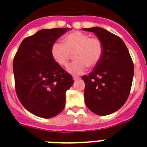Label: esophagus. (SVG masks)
Here are the masks:
<instances>
[{
	"mask_svg": "<svg viewBox=\"0 0 147 147\" xmlns=\"http://www.w3.org/2000/svg\"><path fill=\"white\" fill-rule=\"evenodd\" d=\"M80 79V77H76V76H74V81H77V80H79Z\"/></svg>",
	"mask_w": 147,
	"mask_h": 147,
	"instance_id": "1",
	"label": "esophagus"
}]
</instances>
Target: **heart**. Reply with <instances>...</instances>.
<instances>
[{
  "mask_svg": "<svg viewBox=\"0 0 147 147\" xmlns=\"http://www.w3.org/2000/svg\"><path fill=\"white\" fill-rule=\"evenodd\" d=\"M62 42H54L51 54L53 59L61 66H66L74 54V62L67 66V72L73 75H80L88 68L94 67L100 62L103 55L104 47L102 41L97 37H90L88 34L74 32L67 34Z\"/></svg>",
  "mask_w": 147,
  "mask_h": 147,
  "instance_id": "heart-1",
  "label": "heart"
}]
</instances>
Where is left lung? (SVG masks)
<instances>
[{"mask_svg":"<svg viewBox=\"0 0 147 147\" xmlns=\"http://www.w3.org/2000/svg\"><path fill=\"white\" fill-rule=\"evenodd\" d=\"M93 32L103 44L102 57L85 83V105L98 115L117 111L129 96L134 75V65L125 43L119 37L100 27L83 28Z\"/></svg>","mask_w":147,"mask_h":147,"instance_id":"obj_1","label":"left lung"}]
</instances>
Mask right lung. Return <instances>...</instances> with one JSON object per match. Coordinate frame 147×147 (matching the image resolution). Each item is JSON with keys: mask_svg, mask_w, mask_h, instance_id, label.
<instances>
[{"mask_svg": "<svg viewBox=\"0 0 147 147\" xmlns=\"http://www.w3.org/2000/svg\"><path fill=\"white\" fill-rule=\"evenodd\" d=\"M70 28L40 30L23 40L13 61L15 90L31 113L50 119L65 105V93L72 76L54 61L51 45Z\"/></svg>", "mask_w": 147, "mask_h": 147, "instance_id": "right-lung-1", "label": "right lung"}]
</instances>
